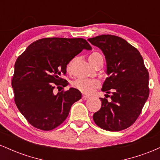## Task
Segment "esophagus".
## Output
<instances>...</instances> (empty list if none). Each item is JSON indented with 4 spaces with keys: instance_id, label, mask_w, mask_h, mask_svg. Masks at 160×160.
Segmentation results:
<instances>
[{
    "instance_id": "34e87169",
    "label": "esophagus",
    "mask_w": 160,
    "mask_h": 160,
    "mask_svg": "<svg viewBox=\"0 0 160 160\" xmlns=\"http://www.w3.org/2000/svg\"><path fill=\"white\" fill-rule=\"evenodd\" d=\"M82 98L83 99V100H86V99L89 98V96H86V95H82Z\"/></svg>"
}]
</instances>
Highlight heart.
Masks as SVG:
<instances>
[{"instance_id":"1","label":"heart","mask_w":160,"mask_h":160,"mask_svg":"<svg viewBox=\"0 0 160 160\" xmlns=\"http://www.w3.org/2000/svg\"><path fill=\"white\" fill-rule=\"evenodd\" d=\"M100 53L98 52H94L91 53L89 56V61L93 66L95 65L97 58L100 56ZM74 60H72L68 65V71H71L72 70L73 65H74ZM101 82L97 79H91V80H86V79H78L72 82V86L74 89H78L80 92L85 95H91L94 92L95 89L100 87Z\"/></svg>"}]
</instances>
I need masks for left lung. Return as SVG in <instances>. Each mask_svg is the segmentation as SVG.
<instances>
[{"mask_svg":"<svg viewBox=\"0 0 160 160\" xmlns=\"http://www.w3.org/2000/svg\"><path fill=\"white\" fill-rule=\"evenodd\" d=\"M105 56L108 77L102 90L111 102L101 98L102 108L93 115L97 126L117 132L136 121L149 96V73L139 51L126 40L103 34L88 39Z\"/></svg>","mask_w":160,"mask_h":160,"instance_id":"obj_1","label":"left lung"}]
</instances>
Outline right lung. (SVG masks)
Instances as JSON below:
<instances>
[{"label":"right lung","mask_w":160,"mask_h":160,"mask_svg":"<svg viewBox=\"0 0 160 160\" xmlns=\"http://www.w3.org/2000/svg\"><path fill=\"white\" fill-rule=\"evenodd\" d=\"M92 49L83 38H47L34 41L18 57L12 78L14 101L32 126L49 131L61 125L81 93L74 88L58 91L68 81L67 65L82 49Z\"/></svg>","instance_id":"1"}]
</instances>
